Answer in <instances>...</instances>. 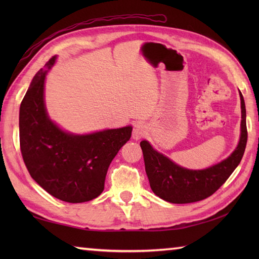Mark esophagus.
Wrapping results in <instances>:
<instances>
[{"label": "esophagus", "mask_w": 259, "mask_h": 259, "mask_svg": "<svg viewBox=\"0 0 259 259\" xmlns=\"http://www.w3.org/2000/svg\"><path fill=\"white\" fill-rule=\"evenodd\" d=\"M147 135V126L142 122H137L134 126L133 131V138L135 140H140L141 138Z\"/></svg>", "instance_id": "1"}]
</instances>
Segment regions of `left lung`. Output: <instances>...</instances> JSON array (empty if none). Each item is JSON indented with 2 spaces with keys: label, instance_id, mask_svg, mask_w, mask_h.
Here are the masks:
<instances>
[{
  "label": "left lung",
  "instance_id": "obj_1",
  "mask_svg": "<svg viewBox=\"0 0 259 259\" xmlns=\"http://www.w3.org/2000/svg\"><path fill=\"white\" fill-rule=\"evenodd\" d=\"M239 96L241 123L238 146L232 155L217 164L201 170L186 169L153 149L147 140L140 142L146 174L152 191L159 198L172 203H189L206 199L221 188L237 168L247 144L246 108L240 91Z\"/></svg>",
  "mask_w": 259,
  "mask_h": 259
}]
</instances>
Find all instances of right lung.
<instances>
[{"label": "right lung", "instance_id": "add662e5", "mask_svg": "<svg viewBox=\"0 0 259 259\" xmlns=\"http://www.w3.org/2000/svg\"><path fill=\"white\" fill-rule=\"evenodd\" d=\"M57 57L34 75L20 107V148L31 177L51 196L78 203L95 199L104 189L110 163L133 126L89 135L62 130L48 115L45 81Z\"/></svg>", "mask_w": 259, "mask_h": 259}]
</instances>
